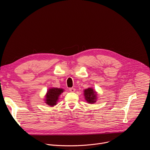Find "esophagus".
I'll return each mask as SVG.
<instances>
[{"instance_id": "1", "label": "esophagus", "mask_w": 150, "mask_h": 150, "mask_svg": "<svg viewBox=\"0 0 150 150\" xmlns=\"http://www.w3.org/2000/svg\"><path fill=\"white\" fill-rule=\"evenodd\" d=\"M69 90L72 93H74L75 91V89L74 88H69Z\"/></svg>"}]
</instances>
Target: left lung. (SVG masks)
Listing matches in <instances>:
<instances>
[{
  "label": "left lung",
  "instance_id": "obj_1",
  "mask_svg": "<svg viewBox=\"0 0 150 150\" xmlns=\"http://www.w3.org/2000/svg\"><path fill=\"white\" fill-rule=\"evenodd\" d=\"M97 93L93 88H88L84 90L83 95L85 97V100L90 104L94 103L97 101Z\"/></svg>",
  "mask_w": 150,
  "mask_h": 150
}]
</instances>
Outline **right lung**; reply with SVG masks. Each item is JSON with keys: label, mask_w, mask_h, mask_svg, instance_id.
<instances>
[{"label": "right lung", "mask_w": 150, "mask_h": 150, "mask_svg": "<svg viewBox=\"0 0 150 150\" xmlns=\"http://www.w3.org/2000/svg\"><path fill=\"white\" fill-rule=\"evenodd\" d=\"M63 91L64 90L63 88H50L48 89L45 96V103L52 107L56 105L60 95L63 93Z\"/></svg>", "instance_id": "add662e5"}]
</instances>
